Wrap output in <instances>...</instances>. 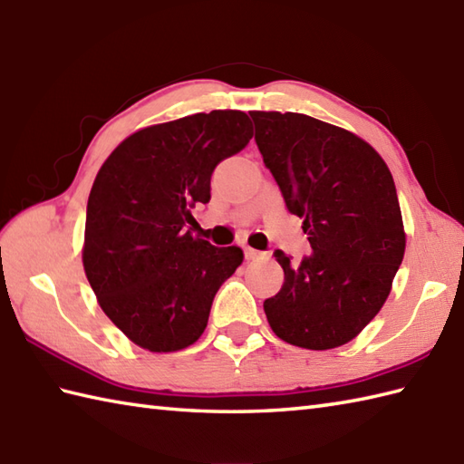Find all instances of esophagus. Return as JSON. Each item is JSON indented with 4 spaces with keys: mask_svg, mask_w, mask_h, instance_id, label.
Here are the masks:
<instances>
[{
    "mask_svg": "<svg viewBox=\"0 0 464 464\" xmlns=\"http://www.w3.org/2000/svg\"><path fill=\"white\" fill-rule=\"evenodd\" d=\"M245 257H247L249 261H259V259H265V257H267V255H265L263 251L253 249V247H245Z\"/></svg>",
    "mask_w": 464,
    "mask_h": 464,
    "instance_id": "34e87169",
    "label": "esophagus"
}]
</instances>
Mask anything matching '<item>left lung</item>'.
<instances>
[{
    "instance_id": "1",
    "label": "left lung",
    "mask_w": 464,
    "mask_h": 464,
    "mask_svg": "<svg viewBox=\"0 0 464 464\" xmlns=\"http://www.w3.org/2000/svg\"><path fill=\"white\" fill-rule=\"evenodd\" d=\"M249 115L263 163L313 249L299 265L275 251L285 281L265 314L295 347H341L381 311L405 257L395 181L382 157L343 127L291 111Z\"/></svg>"
}]
</instances>
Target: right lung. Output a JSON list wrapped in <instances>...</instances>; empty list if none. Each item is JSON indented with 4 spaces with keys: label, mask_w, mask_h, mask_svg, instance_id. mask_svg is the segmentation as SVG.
Instances as JSON below:
<instances>
[{
    "label": "right lung",
    "mask_w": 464,
    "mask_h": 464,
    "mask_svg": "<svg viewBox=\"0 0 464 464\" xmlns=\"http://www.w3.org/2000/svg\"><path fill=\"white\" fill-rule=\"evenodd\" d=\"M253 137L247 113L215 110L143 127L115 147L87 199L83 269L103 313L151 353L201 337L217 291L243 249L193 235L191 211L209 203L211 175Z\"/></svg>",
    "instance_id": "1"
}]
</instances>
